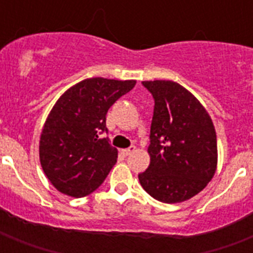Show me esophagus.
<instances>
[{
  "label": "esophagus",
  "mask_w": 253,
  "mask_h": 253,
  "mask_svg": "<svg viewBox=\"0 0 253 253\" xmlns=\"http://www.w3.org/2000/svg\"><path fill=\"white\" fill-rule=\"evenodd\" d=\"M135 150H136V148H135V146H131L130 148H126V150H122V154L123 155H131L132 154V152H135Z\"/></svg>",
  "instance_id": "esophagus-1"
}]
</instances>
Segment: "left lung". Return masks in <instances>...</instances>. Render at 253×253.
Returning a JSON list of instances; mask_svg holds the SVG:
<instances>
[{
    "mask_svg": "<svg viewBox=\"0 0 253 253\" xmlns=\"http://www.w3.org/2000/svg\"><path fill=\"white\" fill-rule=\"evenodd\" d=\"M155 98L150 166L139 174L143 189L164 204L190 200L210 182L218 164L216 134L208 110L182 85L143 81Z\"/></svg>",
    "mask_w": 253,
    "mask_h": 253,
    "instance_id": "obj_1",
    "label": "left lung"
}]
</instances>
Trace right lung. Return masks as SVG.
<instances>
[{
  "instance_id": "add662e5",
  "label": "right lung",
  "mask_w": 253,
  "mask_h": 253,
  "mask_svg": "<svg viewBox=\"0 0 253 253\" xmlns=\"http://www.w3.org/2000/svg\"><path fill=\"white\" fill-rule=\"evenodd\" d=\"M136 84L135 80L93 77L77 83L59 97L42 128L39 160L60 193L80 198L102 184L118 159L106 131L110 106Z\"/></svg>"
}]
</instances>
